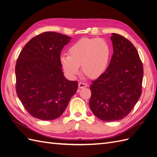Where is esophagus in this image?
Listing matches in <instances>:
<instances>
[{"instance_id":"esophagus-1","label":"esophagus","mask_w":157,"mask_h":157,"mask_svg":"<svg viewBox=\"0 0 157 157\" xmlns=\"http://www.w3.org/2000/svg\"><path fill=\"white\" fill-rule=\"evenodd\" d=\"M87 87V84L86 83H84V82H80L78 83V88L81 89V88H86Z\"/></svg>"}]
</instances>
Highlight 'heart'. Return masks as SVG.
I'll return each instance as SVG.
<instances>
[{
    "label": "heart",
    "mask_w": 157,
    "mask_h": 157,
    "mask_svg": "<svg viewBox=\"0 0 157 157\" xmlns=\"http://www.w3.org/2000/svg\"><path fill=\"white\" fill-rule=\"evenodd\" d=\"M69 55L60 57V63L70 77L80 72V66L84 75L91 78L101 76L107 69L111 56L109 42L100 38H83L70 46Z\"/></svg>",
    "instance_id": "heart-1"
}]
</instances>
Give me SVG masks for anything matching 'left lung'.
<instances>
[{
	"label": "left lung",
	"instance_id": "obj_1",
	"mask_svg": "<svg viewBox=\"0 0 157 157\" xmlns=\"http://www.w3.org/2000/svg\"><path fill=\"white\" fill-rule=\"evenodd\" d=\"M113 54L107 69L92 82L89 105L99 119L111 122L126 117L141 95L144 67L138 52L123 36L112 33Z\"/></svg>",
	"mask_w": 157,
	"mask_h": 157
}]
</instances>
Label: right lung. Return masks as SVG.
<instances>
[{"label": "right lung", "mask_w": 157, "mask_h": 157, "mask_svg": "<svg viewBox=\"0 0 157 157\" xmlns=\"http://www.w3.org/2000/svg\"><path fill=\"white\" fill-rule=\"evenodd\" d=\"M71 38L56 32L33 37L23 47L16 65V90L30 115L42 121L59 117L77 92V81L66 79L60 54Z\"/></svg>", "instance_id": "obj_1"}]
</instances>
